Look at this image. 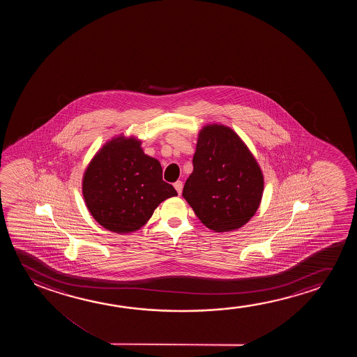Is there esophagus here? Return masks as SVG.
Here are the masks:
<instances>
[{"instance_id": "1", "label": "esophagus", "mask_w": 357, "mask_h": 357, "mask_svg": "<svg viewBox=\"0 0 357 357\" xmlns=\"http://www.w3.org/2000/svg\"><path fill=\"white\" fill-rule=\"evenodd\" d=\"M174 188H176V192L181 195V191H183V181H176V183H174Z\"/></svg>"}]
</instances>
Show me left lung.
<instances>
[{"label": "left lung", "mask_w": 357, "mask_h": 357, "mask_svg": "<svg viewBox=\"0 0 357 357\" xmlns=\"http://www.w3.org/2000/svg\"><path fill=\"white\" fill-rule=\"evenodd\" d=\"M192 165L183 196L201 223L223 233L239 229L254 217L262 200L264 174L231 128L202 127Z\"/></svg>", "instance_id": "8db88e82"}]
</instances>
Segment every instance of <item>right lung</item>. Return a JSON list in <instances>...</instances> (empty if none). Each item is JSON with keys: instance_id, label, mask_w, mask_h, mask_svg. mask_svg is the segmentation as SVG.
<instances>
[{"instance_id": "right-lung-1", "label": "right lung", "mask_w": 357, "mask_h": 357, "mask_svg": "<svg viewBox=\"0 0 357 357\" xmlns=\"http://www.w3.org/2000/svg\"><path fill=\"white\" fill-rule=\"evenodd\" d=\"M82 188L93 220L118 234L140 229L162 201L178 195L162 179L161 163L142 151V140L123 134L96 152Z\"/></svg>"}]
</instances>
